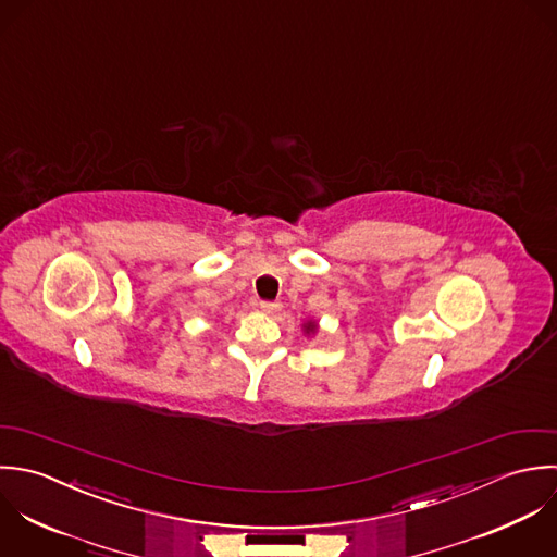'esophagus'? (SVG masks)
<instances>
[{"label": "esophagus", "instance_id": "34e87169", "mask_svg": "<svg viewBox=\"0 0 557 557\" xmlns=\"http://www.w3.org/2000/svg\"><path fill=\"white\" fill-rule=\"evenodd\" d=\"M261 311L268 315H276L281 311V305L278 302H261Z\"/></svg>", "mask_w": 557, "mask_h": 557}]
</instances>
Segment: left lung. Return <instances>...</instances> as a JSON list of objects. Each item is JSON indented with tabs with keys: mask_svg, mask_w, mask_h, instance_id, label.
<instances>
[{
	"mask_svg": "<svg viewBox=\"0 0 557 557\" xmlns=\"http://www.w3.org/2000/svg\"><path fill=\"white\" fill-rule=\"evenodd\" d=\"M315 331H318V324H315V322H307V324H305V333H307V335H313Z\"/></svg>",
	"mask_w": 557,
	"mask_h": 557,
	"instance_id": "8db88e82",
	"label": "left lung"
}]
</instances>
